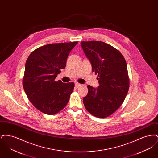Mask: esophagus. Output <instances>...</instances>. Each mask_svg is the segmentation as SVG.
Here are the masks:
<instances>
[{
	"label": "esophagus",
	"instance_id": "1",
	"mask_svg": "<svg viewBox=\"0 0 158 158\" xmlns=\"http://www.w3.org/2000/svg\"><path fill=\"white\" fill-rule=\"evenodd\" d=\"M81 86V84L79 83H75V87L76 88H78L79 86Z\"/></svg>",
	"mask_w": 158,
	"mask_h": 158
}]
</instances>
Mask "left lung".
I'll list each match as a JSON object with an SVG mask.
<instances>
[{
    "label": "left lung",
    "instance_id": "left-lung-1",
    "mask_svg": "<svg viewBox=\"0 0 158 158\" xmlns=\"http://www.w3.org/2000/svg\"><path fill=\"white\" fill-rule=\"evenodd\" d=\"M81 44L99 82L97 89L88 86L83 104L92 115L107 117L118 109L127 94L130 82L126 61L117 49L104 42L89 41Z\"/></svg>",
    "mask_w": 158,
    "mask_h": 158
}]
</instances>
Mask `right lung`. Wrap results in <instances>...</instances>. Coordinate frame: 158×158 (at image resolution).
Returning a JSON list of instances; mask_svg holds the SVG:
<instances>
[{
  "label": "right lung",
  "mask_w": 158,
  "mask_h": 158,
  "mask_svg": "<svg viewBox=\"0 0 158 158\" xmlns=\"http://www.w3.org/2000/svg\"><path fill=\"white\" fill-rule=\"evenodd\" d=\"M78 41L49 44L31 53L26 63L23 83L29 101L37 109L54 115L67 105L75 83L55 79L66 66L68 55Z\"/></svg>",
  "instance_id": "add662e5"
}]
</instances>
